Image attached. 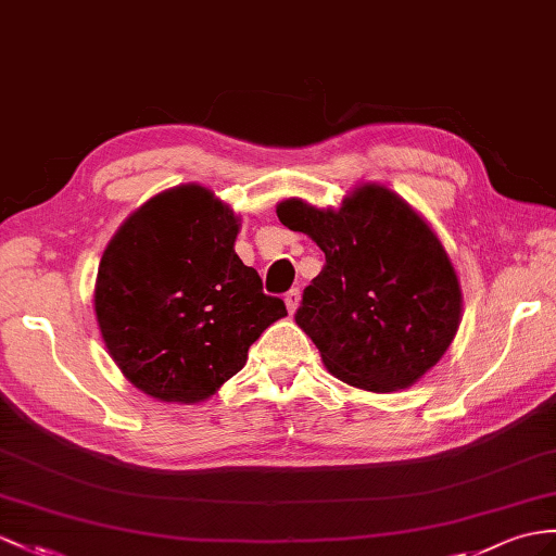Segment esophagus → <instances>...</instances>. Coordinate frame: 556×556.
I'll use <instances>...</instances> for the list:
<instances>
[{
    "label": "esophagus",
    "mask_w": 556,
    "mask_h": 556,
    "mask_svg": "<svg viewBox=\"0 0 556 556\" xmlns=\"http://www.w3.org/2000/svg\"><path fill=\"white\" fill-rule=\"evenodd\" d=\"M300 300H302L300 290H290V292L286 294V306H288V311H290V316L294 314L296 306H300Z\"/></svg>",
    "instance_id": "1"
}]
</instances>
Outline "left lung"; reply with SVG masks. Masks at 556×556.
<instances>
[{
    "mask_svg": "<svg viewBox=\"0 0 556 556\" xmlns=\"http://www.w3.org/2000/svg\"><path fill=\"white\" fill-rule=\"evenodd\" d=\"M276 214L325 252L294 320L328 372L372 394L422 380L463 320L457 270L425 216L372 181L337 210L288 198Z\"/></svg>",
    "mask_w": 556,
    "mask_h": 556,
    "instance_id": "obj_1",
    "label": "left lung"
}]
</instances>
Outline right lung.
Wrapping results in <instances>:
<instances>
[{
	"mask_svg": "<svg viewBox=\"0 0 556 556\" xmlns=\"http://www.w3.org/2000/svg\"><path fill=\"white\" fill-rule=\"evenodd\" d=\"M240 216L200 184L134 210L101 256L93 311L108 354L162 403L207 401L248 363L260 334L288 316L240 262Z\"/></svg>",
	"mask_w": 556,
	"mask_h": 556,
	"instance_id": "1",
	"label": "right lung"
}]
</instances>
